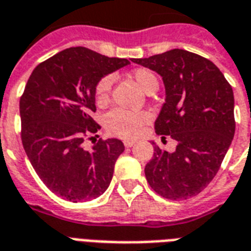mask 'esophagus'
I'll use <instances>...</instances> for the list:
<instances>
[{"label": "esophagus", "instance_id": "obj_1", "mask_svg": "<svg viewBox=\"0 0 251 251\" xmlns=\"http://www.w3.org/2000/svg\"><path fill=\"white\" fill-rule=\"evenodd\" d=\"M123 144L126 148H131V147H133V144L135 143H133V141H124Z\"/></svg>", "mask_w": 251, "mask_h": 251}]
</instances>
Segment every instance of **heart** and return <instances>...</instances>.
<instances>
[{"label": "heart", "instance_id": "1", "mask_svg": "<svg viewBox=\"0 0 251 251\" xmlns=\"http://www.w3.org/2000/svg\"><path fill=\"white\" fill-rule=\"evenodd\" d=\"M131 75L137 82V85L148 94H152L158 89V85H160L158 78L151 69L137 68L132 72ZM111 87V75H104L99 79L94 90V100L97 106L102 107L107 103ZM149 120H151V115L148 112H131L115 108L107 112L104 116V127L110 135L118 136L122 139H133L140 135L143 127Z\"/></svg>", "mask_w": 251, "mask_h": 251}]
</instances>
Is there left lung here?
Returning a JSON list of instances; mask_svg holds the SVG:
<instances>
[{
	"mask_svg": "<svg viewBox=\"0 0 251 251\" xmlns=\"http://www.w3.org/2000/svg\"><path fill=\"white\" fill-rule=\"evenodd\" d=\"M132 61L164 79L166 99L154 129L178 141L173 153L154 147L145 166L148 183L165 199L198 195L215 178L234 136L232 86L212 61L179 48Z\"/></svg>",
	"mask_w": 251,
	"mask_h": 251,
	"instance_id": "left-lung-1",
	"label": "left lung"
}]
</instances>
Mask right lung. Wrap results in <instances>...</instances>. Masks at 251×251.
<instances>
[{
  "mask_svg": "<svg viewBox=\"0 0 251 251\" xmlns=\"http://www.w3.org/2000/svg\"><path fill=\"white\" fill-rule=\"evenodd\" d=\"M127 64V59L72 47L31 73L19 100L21 139L39 178L56 195L77 203L107 190L123 143L99 139L93 151H85L82 143L100 129L91 118L95 85Z\"/></svg>",
  "mask_w": 251,
  "mask_h": 251,
  "instance_id": "1",
  "label": "right lung"
}]
</instances>
